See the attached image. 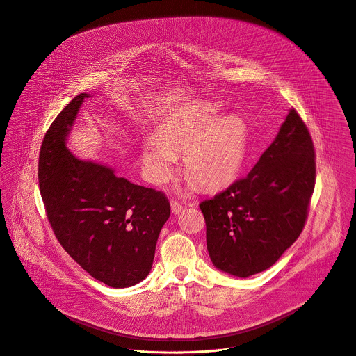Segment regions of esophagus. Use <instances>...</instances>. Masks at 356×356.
<instances>
[{
    "label": "esophagus",
    "instance_id": "obj_1",
    "mask_svg": "<svg viewBox=\"0 0 356 356\" xmlns=\"http://www.w3.org/2000/svg\"><path fill=\"white\" fill-rule=\"evenodd\" d=\"M171 211H172V213H179L182 209H184V205L179 203V202H177V200H171Z\"/></svg>",
    "mask_w": 356,
    "mask_h": 356
}]
</instances>
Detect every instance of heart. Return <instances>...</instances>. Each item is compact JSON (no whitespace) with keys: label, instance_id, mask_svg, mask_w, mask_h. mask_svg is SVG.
Listing matches in <instances>:
<instances>
[{"label":"heart","instance_id":"heart-1","mask_svg":"<svg viewBox=\"0 0 356 356\" xmlns=\"http://www.w3.org/2000/svg\"><path fill=\"white\" fill-rule=\"evenodd\" d=\"M248 127L243 118L220 116L212 104H199L161 122L156 136L143 145V163L149 181L161 185L172 174L177 154L184 153L188 184L219 188L238 174L247 152Z\"/></svg>","mask_w":356,"mask_h":356}]
</instances>
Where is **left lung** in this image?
I'll return each instance as SVG.
<instances>
[{
	"label": "left lung",
	"instance_id": "1",
	"mask_svg": "<svg viewBox=\"0 0 356 356\" xmlns=\"http://www.w3.org/2000/svg\"><path fill=\"white\" fill-rule=\"evenodd\" d=\"M314 186V144L292 108L251 172L200 204L213 266L240 278L271 267L300 236Z\"/></svg>",
	"mask_w": 356,
	"mask_h": 356
}]
</instances>
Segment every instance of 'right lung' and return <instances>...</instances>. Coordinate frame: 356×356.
Wrapping results in <instances>:
<instances>
[{
	"label": "right lung",
	"mask_w": 356,
	"mask_h": 356,
	"mask_svg": "<svg viewBox=\"0 0 356 356\" xmlns=\"http://www.w3.org/2000/svg\"><path fill=\"white\" fill-rule=\"evenodd\" d=\"M81 93L57 115L42 141L38 179L56 238L83 270L111 288L141 282L170 216L163 192L131 184L113 168L67 148Z\"/></svg>",
	"instance_id": "1"
}]
</instances>
